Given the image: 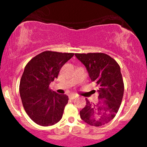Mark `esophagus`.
Listing matches in <instances>:
<instances>
[{"label": "esophagus", "mask_w": 147, "mask_h": 147, "mask_svg": "<svg viewBox=\"0 0 147 147\" xmlns=\"http://www.w3.org/2000/svg\"><path fill=\"white\" fill-rule=\"evenodd\" d=\"M76 97H77L76 94H70V95L69 96V98L70 99V100H74V99H75Z\"/></svg>", "instance_id": "1"}]
</instances>
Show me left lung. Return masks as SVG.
Listing matches in <instances>:
<instances>
[{
  "mask_svg": "<svg viewBox=\"0 0 147 147\" xmlns=\"http://www.w3.org/2000/svg\"><path fill=\"white\" fill-rule=\"evenodd\" d=\"M75 56L86 67L92 82L99 87L98 101L94 103L85 99V107L80 112L81 119L94 127L105 125L116 116L122 101L124 85L119 65L105 53H75Z\"/></svg>",
  "mask_w": 147,
  "mask_h": 147,
  "instance_id": "obj_1",
  "label": "left lung"
}]
</instances>
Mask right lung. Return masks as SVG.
Here are the masks:
<instances>
[{"mask_svg":"<svg viewBox=\"0 0 147 147\" xmlns=\"http://www.w3.org/2000/svg\"><path fill=\"white\" fill-rule=\"evenodd\" d=\"M74 55L47 50L26 65L19 87L20 98L27 115L36 124L48 127L62 119L69 99L66 94L52 92L49 85Z\"/></svg>","mask_w":147,"mask_h":147,"instance_id":"obj_1","label":"right lung"}]
</instances>
